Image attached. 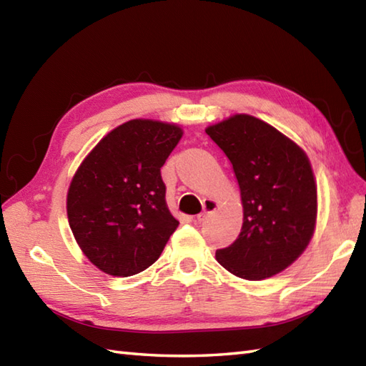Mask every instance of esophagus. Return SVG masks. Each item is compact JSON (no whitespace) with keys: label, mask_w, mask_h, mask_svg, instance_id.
<instances>
[{"label":"esophagus","mask_w":366,"mask_h":366,"mask_svg":"<svg viewBox=\"0 0 366 366\" xmlns=\"http://www.w3.org/2000/svg\"><path fill=\"white\" fill-rule=\"evenodd\" d=\"M203 207H204V211L201 212V214H198L197 215V222H204L209 215H211L215 209H217V203L214 199H211V198H207V199H204V203H203Z\"/></svg>","instance_id":"obj_1"}]
</instances>
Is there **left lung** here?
Wrapping results in <instances>:
<instances>
[{
  "instance_id": "left-lung-1",
  "label": "left lung",
  "mask_w": 366,
  "mask_h": 366,
  "mask_svg": "<svg viewBox=\"0 0 366 366\" xmlns=\"http://www.w3.org/2000/svg\"><path fill=\"white\" fill-rule=\"evenodd\" d=\"M234 171L244 206L239 237L215 256L231 274L262 280L299 258L313 236L317 197L308 157L290 138L248 114L206 129Z\"/></svg>"
}]
</instances>
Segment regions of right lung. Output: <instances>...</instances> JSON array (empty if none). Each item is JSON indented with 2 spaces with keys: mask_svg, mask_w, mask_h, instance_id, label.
<instances>
[{
  "mask_svg": "<svg viewBox=\"0 0 366 366\" xmlns=\"http://www.w3.org/2000/svg\"><path fill=\"white\" fill-rule=\"evenodd\" d=\"M182 130L134 119L112 130L83 160L67 193V217L86 258L108 275L139 274L159 259L179 222L160 168Z\"/></svg>",
  "mask_w": 366,
  "mask_h": 366,
  "instance_id": "add662e5",
  "label": "right lung"
}]
</instances>
